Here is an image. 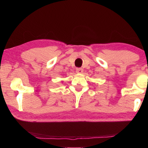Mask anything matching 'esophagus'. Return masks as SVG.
Instances as JSON below:
<instances>
[{"mask_svg": "<svg viewBox=\"0 0 148 148\" xmlns=\"http://www.w3.org/2000/svg\"><path fill=\"white\" fill-rule=\"evenodd\" d=\"M76 72L77 73H82V72H83V69H82V68H77L76 69Z\"/></svg>", "mask_w": 148, "mask_h": 148, "instance_id": "1", "label": "esophagus"}]
</instances>
